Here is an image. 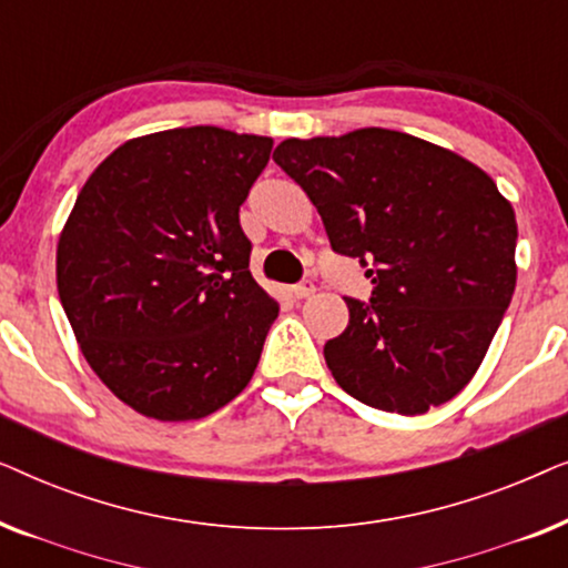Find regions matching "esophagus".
Wrapping results in <instances>:
<instances>
[{"mask_svg":"<svg viewBox=\"0 0 568 568\" xmlns=\"http://www.w3.org/2000/svg\"><path fill=\"white\" fill-rule=\"evenodd\" d=\"M292 294L297 300H307V297H313L315 294V284L313 282H302V284H297V286H292Z\"/></svg>","mask_w":568,"mask_h":568,"instance_id":"34e87169","label":"esophagus"}]
</instances>
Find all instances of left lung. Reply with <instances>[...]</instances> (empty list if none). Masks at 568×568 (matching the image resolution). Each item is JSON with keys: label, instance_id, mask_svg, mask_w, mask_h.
<instances>
[{"label": "left lung", "instance_id": "left-lung-1", "mask_svg": "<svg viewBox=\"0 0 568 568\" xmlns=\"http://www.w3.org/2000/svg\"><path fill=\"white\" fill-rule=\"evenodd\" d=\"M274 162L321 214L333 251L369 261L372 302L325 344L356 400L418 416L476 375L517 284V220L463 154L390 129L284 139ZM367 266V263H364Z\"/></svg>", "mask_w": 568, "mask_h": 568}]
</instances>
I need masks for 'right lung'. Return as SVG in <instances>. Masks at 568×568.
<instances>
[{"instance_id": "1", "label": "right lung", "mask_w": 568, "mask_h": 568, "mask_svg": "<svg viewBox=\"0 0 568 568\" xmlns=\"http://www.w3.org/2000/svg\"><path fill=\"white\" fill-rule=\"evenodd\" d=\"M271 146L168 129L84 181L57 245L59 300L92 372L136 414L193 422L251 383L278 307L247 268L240 206Z\"/></svg>"}]
</instances>
